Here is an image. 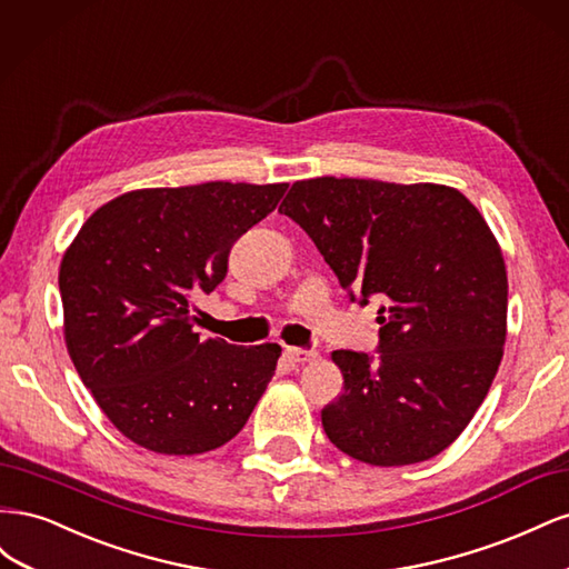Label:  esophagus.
I'll use <instances>...</instances> for the list:
<instances>
[{"instance_id": "esophagus-1", "label": "esophagus", "mask_w": 569, "mask_h": 569, "mask_svg": "<svg viewBox=\"0 0 569 569\" xmlns=\"http://www.w3.org/2000/svg\"><path fill=\"white\" fill-rule=\"evenodd\" d=\"M284 353L291 363H313V360L318 358L316 351H306V349H297V347H287Z\"/></svg>"}]
</instances>
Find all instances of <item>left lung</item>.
Wrapping results in <instances>:
<instances>
[{
  "instance_id": "8db88e82",
  "label": "left lung",
  "mask_w": 569,
  "mask_h": 569,
  "mask_svg": "<svg viewBox=\"0 0 569 569\" xmlns=\"http://www.w3.org/2000/svg\"><path fill=\"white\" fill-rule=\"evenodd\" d=\"M280 213L313 239L351 301L385 306L380 356L332 351L343 391L320 412L339 451L401 468L439 456L487 399L508 335L501 247L456 187L299 180Z\"/></svg>"
}]
</instances>
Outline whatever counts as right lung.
I'll list each match as a JSON object with an SVG mask.
<instances>
[{
	"mask_svg": "<svg viewBox=\"0 0 569 569\" xmlns=\"http://www.w3.org/2000/svg\"><path fill=\"white\" fill-rule=\"evenodd\" d=\"M287 187L132 189L99 206L68 244L59 268L68 356L104 416L142 449H220L272 380L278 343L201 339L192 311L226 280L232 244Z\"/></svg>",
	"mask_w": 569,
	"mask_h": 569,
	"instance_id": "1",
	"label": "right lung"
}]
</instances>
